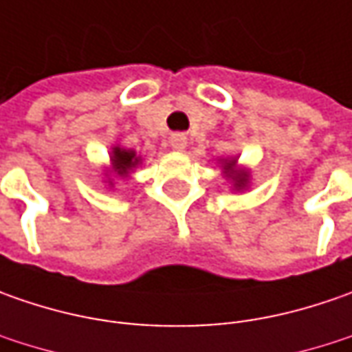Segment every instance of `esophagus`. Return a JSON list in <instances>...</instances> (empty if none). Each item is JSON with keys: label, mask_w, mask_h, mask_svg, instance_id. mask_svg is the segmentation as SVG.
<instances>
[{"label": "esophagus", "mask_w": 352, "mask_h": 352, "mask_svg": "<svg viewBox=\"0 0 352 352\" xmlns=\"http://www.w3.org/2000/svg\"><path fill=\"white\" fill-rule=\"evenodd\" d=\"M170 144H172V148H176V151H184V148H186V137H184L182 133H176V135L170 137Z\"/></svg>", "instance_id": "1"}]
</instances>
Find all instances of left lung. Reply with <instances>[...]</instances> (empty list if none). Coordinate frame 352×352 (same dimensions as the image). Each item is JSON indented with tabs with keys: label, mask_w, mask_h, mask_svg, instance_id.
Returning <instances> with one entry per match:
<instances>
[{
	"label": "left lung",
	"mask_w": 352,
	"mask_h": 352,
	"mask_svg": "<svg viewBox=\"0 0 352 352\" xmlns=\"http://www.w3.org/2000/svg\"><path fill=\"white\" fill-rule=\"evenodd\" d=\"M227 166H233V162H229ZM236 188H243L245 186V176H236V184H235Z\"/></svg>",
	"instance_id": "obj_1"
}]
</instances>
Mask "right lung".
I'll use <instances>...</instances> for the list:
<instances>
[{"instance_id": "1", "label": "right lung", "mask_w": 352, "mask_h": 352, "mask_svg": "<svg viewBox=\"0 0 352 352\" xmlns=\"http://www.w3.org/2000/svg\"><path fill=\"white\" fill-rule=\"evenodd\" d=\"M113 164L119 172H129L133 166L139 164V158L133 151H121V148H116V155H113Z\"/></svg>"}]
</instances>
